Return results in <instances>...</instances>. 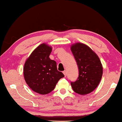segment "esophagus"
Instances as JSON below:
<instances>
[{
  "instance_id": "1",
  "label": "esophagus",
  "mask_w": 122,
  "mask_h": 122,
  "mask_svg": "<svg viewBox=\"0 0 122 122\" xmlns=\"http://www.w3.org/2000/svg\"><path fill=\"white\" fill-rule=\"evenodd\" d=\"M63 73H64V76H66V75H67L66 71H63Z\"/></svg>"
}]
</instances>
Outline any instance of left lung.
Segmentation results:
<instances>
[{
  "label": "left lung",
  "instance_id": "obj_1",
  "mask_svg": "<svg viewBox=\"0 0 122 122\" xmlns=\"http://www.w3.org/2000/svg\"><path fill=\"white\" fill-rule=\"evenodd\" d=\"M79 68L78 79L71 82L73 90L85 95L96 89L103 75V66L99 57L89 46L82 43H76L71 47Z\"/></svg>",
  "mask_w": 122,
  "mask_h": 122
}]
</instances>
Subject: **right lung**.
<instances>
[{
	"instance_id": "obj_1",
	"label": "right lung",
	"mask_w": 122,
	"mask_h": 122,
	"mask_svg": "<svg viewBox=\"0 0 122 122\" xmlns=\"http://www.w3.org/2000/svg\"><path fill=\"white\" fill-rule=\"evenodd\" d=\"M52 47L42 43L35 49L25 62L24 78L33 91L41 95L51 92L64 75L58 71L57 63L49 58Z\"/></svg>"
}]
</instances>
